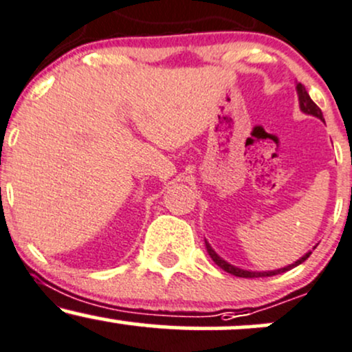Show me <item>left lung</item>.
<instances>
[{
  "mask_svg": "<svg viewBox=\"0 0 352 352\" xmlns=\"http://www.w3.org/2000/svg\"><path fill=\"white\" fill-rule=\"evenodd\" d=\"M296 91H298V98H300V107H301V111H302V112H306V114H311V116L318 117V119H321L322 122H324V119H322V112H321V109H319V107L316 106V104L313 102V99L309 98V94H308V92H306V87L302 86L301 82H298V84H296ZM205 245H207V252H208L210 256H212V260L215 261V265H218V266H220L221 270H225V272L230 273V274H235V276H238V278H261V276H274V274L285 273V272H288V270L294 268V266L301 265L302 261L308 260L309 254H311V252H308V253L305 254V256L300 258V260H298V261H294L293 265L286 266V268L274 270V272H263V273H258V272H246V270H240V268H235V266L228 265L227 261L221 260V258L218 256V254H217L215 252H213L212 246H210V245L207 243V241H205Z\"/></svg>",
  "mask_w": 352,
  "mask_h": 352,
  "instance_id": "1",
  "label": "left lung"
}]
</instances>
